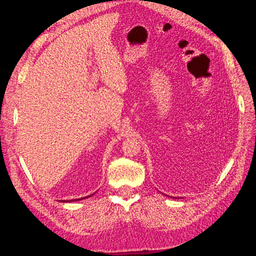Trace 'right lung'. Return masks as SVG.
Segmentation results:
<instances>
[{
    "mask_svg": "<svg viewBox=\"0 0 256 256\" xmlns=\"http://www.w3.org/2000/svg\"><path fill=\"white\" fill-rule=\"evenodd\" d=\"M92 194H94V193H92ZM90 196H85V198H78V200H69V202H74V200H83V198H90Z\"/></svg>",
    "mask_w": 256,
    "mask_h": 256,
    "instance_id": "obj_1",
    "label": "right lung"
}]
</instances>
